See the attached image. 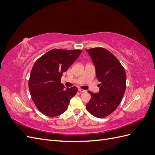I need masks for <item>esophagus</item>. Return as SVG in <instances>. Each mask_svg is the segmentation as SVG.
Here are the masks:
<instances>
[{
  "instance_id": "34e87169",
  "label": "esophagus",
  "mask_w": 155,
  "mask_h": 155,
  "mask_svg": "<svg viewBox=\"0 0 155 155\" xmlns=\"http://www.w3.org/2000/svg\"><path fill=\"white\" fill-rule=\"evenodd\" d=\"M78 91L80 92H86L85 90H83V89H81V88H79Z\"/></svg>"
}]
</instances>
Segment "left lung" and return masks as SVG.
Returning a JSON list of instances; mask_svg holds the SVG:
<instances>
[{
    "instance_id": "obj_1",
    "label": "left lung",
    "mask_w": 155,
    "mask_h": 155,
    "mask_svg": "<svg viewBox=\"0 0 155 155\" xmlns=\"http://www.w3.org/2000/svg\"><path fill=\"white\" fill-rule=\"evenodd\" d=\"M86 51L95 65L96 76L101 82L99 93L88 91L91 99L86 108L94 116L104 118L113 112L122 100L126 88V73L118 59L109 50L96 47Z\"/></svg>"
}]
</instances>
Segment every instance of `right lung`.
Segmentation results:
<instances>
[{
	"label": "right lung",
	"mask_w": 155,
	"mask_h": 155,
	"mask_svg": "<svg viewBox=\"0 0 155 155\" xmlns=\"http://www.w3.org/2000/svg\"><path fill=\"white\" fill-rule=\"evenodd\" d=\"M81 50L52 49L37 59L31 70L28 87L35 105L44 115L54 117L66 110L76 94V87L64 88L61 83L66 72L81 53Z\"/></svg>",
	"instance_id": "right-lung-1"
}]
</instances>
